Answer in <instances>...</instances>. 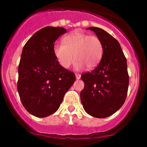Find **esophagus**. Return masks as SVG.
I'll list each match as a JSON object with an SVG mask.
<instances>
[{"instance_id": "1", "label": "esophagus", "mask_w": 147, "mask_h": 147, "mask_svg": "<svg viewBox=\"0 0 147 147\" xmlns=\"http://www.w3.org/2000/svg\"><path fill=\"white\" fill-rule=\"evenodd\" d=\"M80 77H81V75L79 74H76V80H80Z\"/></svg>"}]
</instances>
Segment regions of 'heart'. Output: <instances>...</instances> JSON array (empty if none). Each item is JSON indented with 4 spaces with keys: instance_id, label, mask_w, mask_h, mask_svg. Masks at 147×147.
<instances>
[{
    "instance_id": "heart-1",
    "label": "heart",
    "mask_w": 147,
    "mask_h": 147,
    "mask_svg": "<svg viewBox=\"0 0 147 147\" xmlns=\"http://www.w3.org/2000/svg\"><path fill=\"white\" fill-rule=\"evenodd\" d=\"M62 43L54 45V54L59 64L63 68H69L75 62V68L80 70L84 66L88 69L96 67L102 59L103 45L96 36L74 32L66 35Z\"/></svg>"
}]
</instances>
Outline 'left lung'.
<instances>
[{
    "label": "left lung",
    "mask_w": 147,
    "mask_h": 147,
    "mask_svg": "<svg viewBox=\"0 0 147 147\" xmlns=\"http://www.w3.org/2000/svg\"><path fill=\"white\" fill-rule=\"evenodd\" d=\"M101 40L103 54L99 64L81 79L85 87L80 93L85 110L96 118H106L124 105L129 86L127 59L118 40L105 30L90 27Z\"/></svg>",
    "instance_id": "1"
}]
</instances>
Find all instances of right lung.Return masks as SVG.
Returning <instances> with one entry per match:
<instances>
[{
    "mask_svg": "<svg viewBox=\"0 0 147 147\" xmlns=\"http://www.w3.org/2000/svg\"><path fill=\"white\" fill-rule=\"evenodd\" d=\"M65 33L62 27H44L34 34L23 49L18 91L23 107L37 117L54 113L76 80L74 73L59 64L53 51L56 40Z\"/></svg>",
    "mask_w": 147,
    "mask_h": 147,
    "instance_id": "1",
    "label": "right lung"
}]
</instances>
